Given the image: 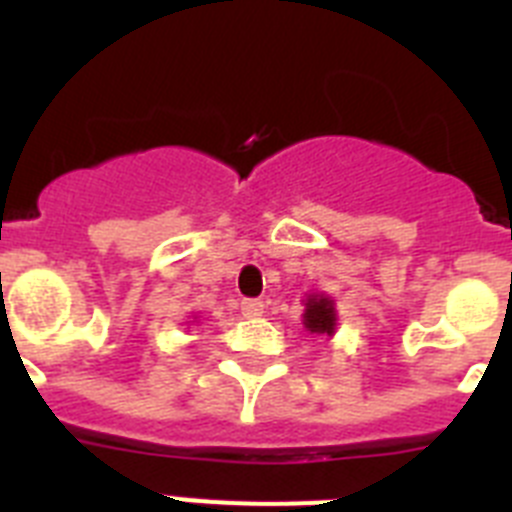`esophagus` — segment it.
I'll return each mask as SVG.
<instances>
[{
  "label": "esophagus",
  "mask_w": 512,
  "mask_h": 512,
  "mask_svg": "<svg viewBox=\"0 0 512 512\" xmlns=\"http://www.w3.org/2000/svg\"><path fill=\"white\" fill-rule=\"evenodd\" d=\"M241 312L246 318H259L261 312H264V302L261 300H243L241 302Z\"/></svg>",
  "instance_id": "1"
}]
</instances>
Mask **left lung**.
Wrapping results in <instances>:
<instances>
[{
    "mask_svg": "<svg viewBox=\"0 0 512 512\" xmlns=\"http://www.w3.org/2000/svg\"><path fill=\"white\" fill-rule=\"evenodd\" d=\"M305 328L310 333H320V336H333V330H336V307H333V300L312 295L305 307Z\"/></svg>",
    "mask_w": 512,
    "mask_h": 512,
    "instance_id": "8db88e82",
    "label": "left lung"
}]
</instances>
